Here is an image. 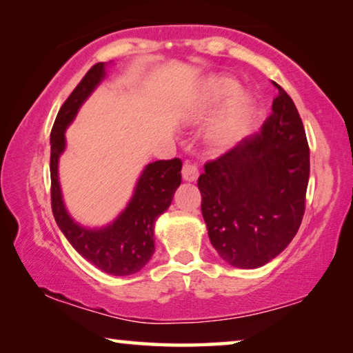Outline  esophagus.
I'll use <instances>...</instances> for the list:
<instances>
[{
  "label": "esophagus",
  "mask_w": 353,
  "mask_h": 353,
  "mask_svg": "<svg viewBox=\"0 0 353 353\" xmlns=\"http://www.w3.org/2000/svg\"><path fill=\"white\" fill-rule=\"evenodd\" d=\"M182 177H183V181H187V182L198 181V177H199L198 166L191 162H185L182 166Z\"/></svg>",
  "instance_id": "1"
}]
</instances>
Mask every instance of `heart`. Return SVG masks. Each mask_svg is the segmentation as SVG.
I'll list each match as a JSON object with an SVG mask.
<instances>
[{
	"label": "heart",
	"mask_w": 353,
	"mask_h": 353,
	"mask_svg": "<svg viewBox=\"0 0 353 353\" xmlns=\"http://www.w3.org/2000/svg\"><path fill=\"white\" fill-rule=\"evenodd\" d=\"M238 83L230 77H216L208 83L204 94V104L207 107L218 105L232 93H235ZM252 99L246 93H236L229 101V104L221 113L210 130V141L214 148L225 149L235 145L238 139L248 128L249 118L252 115Z\"/></svg>",
	"instance_id": "heart-1"
}]
</instances>
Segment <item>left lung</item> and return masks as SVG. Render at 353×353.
<instances>
[{"mask_svg": "<svg viewBox=\"0 0 353 353\" xmlns=\"http://www.w3.org/2000/svg\"><path fill=\"white\" fill-rule=\"evenodd\" d=\"M272 113L259 132L198 179L208 238L221 259L254 270L288 246L305 213L310 148L294 103L279 83Z\"/></svg>", "mask_w": 353, "mask_h": 353, "instance_id": "1", "label": "left lung"}]
</instances>
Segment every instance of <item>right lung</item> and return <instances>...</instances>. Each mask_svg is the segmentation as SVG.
Segmentation results:
<instances>
[{
	"label": "right lung",
	"mask_w": 353,
	"mask_h": 353,
	"mask_svg": "<svg viewBox=\"0 0 353 353\" xmlns=\"http://www.w3.org/2000/svg\"><path fill=\"white\" fill-rule=\"evenodd\" d=\"M104 76L105 63L93 65L57 113L50 139L51 207L59 229L83 259L112 276H130L151 260L155 250V221L168 210L172 196L182 182V162L181 159H171L146 165L137 182L132 199L112 224L103 229H88L74 223L62 199L57 176L59 157L65 149V130Z\"/></svg>",
	"instance_id": "right-lung-1"
}]
</instances>
